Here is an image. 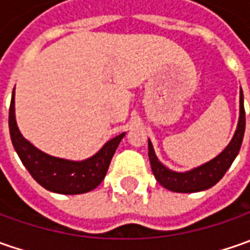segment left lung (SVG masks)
Masks as SVG:
<instances>
[{
    "instance_id": "1",
    "label": "left lung",
    "mask_w": 250,
    "mask_h": 250,
    "mask_svg": "<svg viewBox=\"0 0 250 250\" xmlns=\"http://www.w3.org/2000/svg\"><path fill=\"white\" fill-rule=\"evenodd\" d=\"M245 133V108H244V93L239 90V120L236 125V130L231 142L226 149L223 150L217 157L207 161L199 167L189 169L185 172H177L167 168L156 156L153 145L149 139V160L151 171L161 187L168 190L178 193H193L206 190L214 187L217 182L224 177L227 169L231 167L232 161L239 153L242 140Z\"/></svg>"
}]
</instances>
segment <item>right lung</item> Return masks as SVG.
<instances>
[{
  "instance_id": "add662e5",
  "label": "right lung",
  "mask_w": 250,
  "mask_h": 250,
  "mask_svg": "<svg viewBox=\"0 0 250 250\" xmlns=\"http://www.w3.org/2000/svg\"><path fill=\"white\" fill-rule=\"evenodd\" d=\"M9 133L21 161L37 184L61 195H81L97 188L110 167L111 159L125 132L110 139L96 154L81 161L54 157L33 146L18 128L15 118V89L9 107Z\"/></svg>"
}]
</instances>
